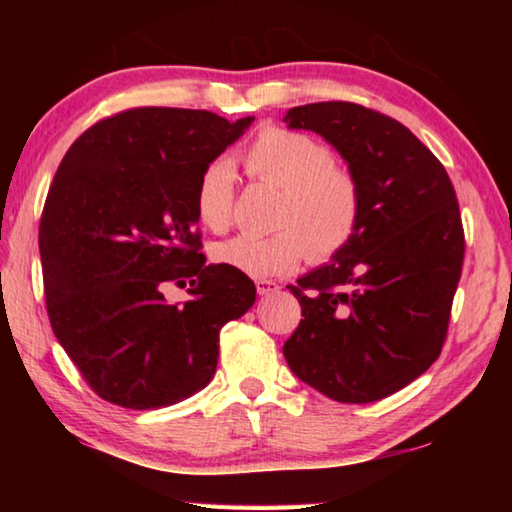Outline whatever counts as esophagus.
I'll return each mask as SVG.
<instances>
[{"instance_id": "34e87169", "label": "esophagus", "mask_w": 512, "mask_h": 512, "mask_svg": "<svg viewBox=\"0 0 512 512\" xmlns=\"http://www.w3.org/2000/svg\"><path fill=\"white\" fill-rule=\"evenodd\" d=\"M255 289L259 296H268V293L280 291V284H277L275 280H264V277H259V280H255Z\"/></svg>"}]
</instances>
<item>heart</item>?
<instances>
[{
	"label": "heart",
	"instance_id": "obj_1",
	"mask_svg": "<svg viewBox=\"0 0 512 512\" xmlns=\"http://www.w3.org/2000/svg\"><path fill=\"white\" fill-rule=\"evenodd\" d=\"M250 178L282 189L271 235H239L212 248L216 264L250 277L293 271L302 257L325 262L350 244L363 214V187L357 173L336 162L316 137L266 126L244 149ZM237 171L230 160L205 164L196 183L194 210L207 230L225 232L235 210Z\"/></svg>",
	"mask_w": 512,
	"mask_h": 512
}]
</instances>
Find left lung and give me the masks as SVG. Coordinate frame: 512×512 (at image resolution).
<instances>
[{"label":"left lung","instance_id":"8db88e82","mask_svg":"<svg viewBox=\"0 0 512 512\" xmlns=\"http://www.w3.org/2000/svg\"><path fill=\"white\" fill-rule=\"evenodd\" d=\"M284 121L336 146L363 187L357 235L300 277L302 316L284 343L296 377L343 404L384 400L440 357L465 232L452 180L400 121L350 101L291 108Z\"/></svg>","mask_w":512,"mask_h":512}]
</instances>
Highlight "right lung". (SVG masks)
<instances>
[{"instance_id": "right-lung-1", "label": "right lung", "mask_w": 512, "mask_h": 512, "mask_svg": "<svg viewBox=\"0 0 512 512\" xmlns=\"http://www.w3.org/2000/svg\"><path fill=\"white\" fill-rule=\"evenodd\" d=\"M207 110L128 108L65 153L40 216L51 329L94 393L162 409L210 384L219 334L255 302L246 273L205 266L194 192L205 164L244 135ZM189 286L185 306L161 289Z\"/></svg>"}]
</instances>
